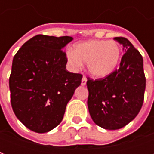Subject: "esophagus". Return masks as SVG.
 <instances>
[{"mask_svg": "<svg viewBox=\"0 0 154 154\" xmlns=\"http://www.w3.org/2000/svg\"><path fill=\"white\" fill-rule=\"evenodd\" d=\"M87 79L85 77H82V86H85L86 84H87Z\"/></svg>", "mask_w": 154, "mask_h": 154, "instance_id": "1", "label": "esophagus"}]
</instances>
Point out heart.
Masks as SVG:
<instances>
[{
    "label": "heart",
    "instance_id": "b5f03b06",
    "mask_svg": "<svg viewBox=\"0 0 154 154\" xmlns=\"http://www.w3.org/2000/svg\"><path fill=\"white\" fill-rule=\"evenodd\" d=\"M66 57L74 70L81 68L84 62L91 76L105 78L118 67L121 59V48L116 41L90 39L75 44L73 51H67Z\"/></svg>",
    "mask_w": 154,
    "mask_h": 154
}]
</instances>
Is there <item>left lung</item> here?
<instances>
[{
  "label": "left lung",
  "instance_id": "1",
  "mask_svg": "<svg viewBox=\"0 0 154 154\" xmlns=\"http://www.w3.org/2000/svg\"><path fill=\"white\" fill-rule=\"evenodd\" d=\"M125 54L118 70L104 79H88L87 106L96 125L105 129L123 128L135 118L142 107L146 79L141 54L127 38H114Z\"/></svg>",
  "mask_w": 154,
  "mask_h": 154
}]
</instances>
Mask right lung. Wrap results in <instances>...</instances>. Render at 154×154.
<instances>
[{"mask_svg": "<svg viewBox=\"0 0 154 154\" xmlns=\"http://www.w3.org/2000/svg\"><path fill=\"white\" fill-rule=\"evenodd\" d=\"M70 36L36 35L13 58L9 79L14 113L28 129L47 133L63 120L66 106L82 82L81 74L66 69L63 52Z\"/></svg>", "mask_w": 154, "mask_h": 154, "instance_id": "obj_1", "label": "right lung"}]
</instances>
